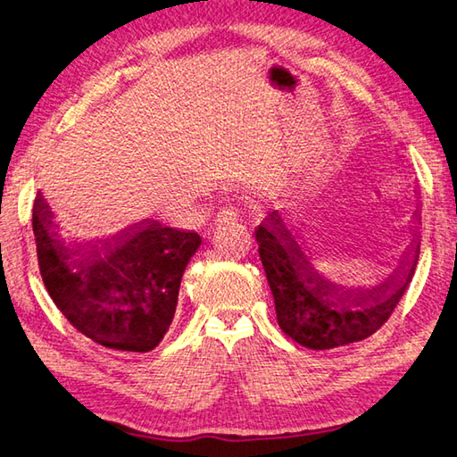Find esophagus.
Segmentation results:
<instances>
[{"mask_svg": "<svg viewBox=\"0 0 457 457\" xmlns=\"http://www.w3.org/2000/svg\"><path fill=\"white\" fill-rule=\"evenodd\" d=\"M239 218V210L236 205H226L221 207L218 213V223H226V221H236Z\"/></svg>", "mask_w": 457, "mask_h": 457, "instance_id": "1", "label": "esophagus"}]
</instances>
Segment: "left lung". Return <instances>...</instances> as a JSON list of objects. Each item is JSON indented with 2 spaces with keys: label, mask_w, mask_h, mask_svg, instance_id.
Returning <instances> with one entry per match:
<instances>
[{
  "label": "left lung",
  "mask_w": 457,
  "mask_h": 457,
  "mask_svg": "<svg viewBox=\"0 0 457 457\" xmlns=\"http://www.w3.org/2000/svg\"><path fill=\"white\" fill-rule=\"evenodd\" d=\"M279 328L303 347L329 350L361 342L384 326L408 289L402 268L384 286L353 292L323 279L305 260L276 212L255 228Z\"/></svg>",
  "instance_id": "left-lung-1"
}]
</instances>
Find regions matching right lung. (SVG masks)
<instances>
[{
    "label": "right lung",
    "instance_id": "1",
    "mask_svg": "<svg viewBox=\"0 0 457 457\" xmlns=\"http://www.w3.org/2000/svg\"><path fill=\"white\" fill-rule=\"evenodd\" d=\"M112 255V242L68 244L57 236L44 197L33 204L31 226L39 273L60 312L79 334L121 352H149L162 342L178 305L189 257L202 244L194 229L162 228L157 221ZM144 223H137V228Z\"/></svg>",
    "mask_w": 457,
    "mask_h": 457
}]
</instances>
